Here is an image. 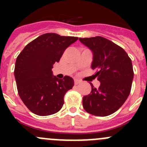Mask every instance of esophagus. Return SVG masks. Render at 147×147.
Masks as SVG:
<instances>
[{
	"label": "esophagus",
	"instance_id": "esophagus-1",
	"mask_svg": "<svg viewBox=\"0 0 147 147\" xmlns=\"http://www.w3.org/2000/svg\"><path fill=\"white\" fill-rule=\"evenodd\" d=\"M74 83H75V85H78V84H80V80H74Z\"/></svg>",
	"mask_w": 147,
	"mask_h": 147
}]
</instances>
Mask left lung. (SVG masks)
Listing matches in <instances>:
<instances>
[{"label":"left lung","instance_id":"left-lung-1","mask_svg":"<svg viewBox=\"0 0 147 147\" xmlns=\"http://www.w3.org/2000/svg\"><path fill=\"white\" fill-rule=\"evenodd\" d=\"M93 52L91 68L100 82L98 89L82 99L84 109L96 116H107L121 107L129 96L134 73L132 60L121 47L105 37L80 38Z\"/></svg>","mask_w":147,"mask_h":147}]
</instances>
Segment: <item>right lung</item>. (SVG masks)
I'll use <instances>...</instances> for the list:
<instances>
[{"mask_svg": "<svg viewBox=\"0 0 147 147\" xmlns=\"http://www.w3.org/2000/svg\"><path fill=\"white\" fill-rule=\"evenodd\" d=\"M77 40L76 37L44 34L26 45L17 57L14 74L18 94L33 113L52 115L62 107L65 94L74 82L68 76L63 80L54 76L53 65Z\"/></svg>", "mask_w": 147, "mask_h": 147, "instance_id": "right-lung-1", "label": "right lung"}]
</instances>
